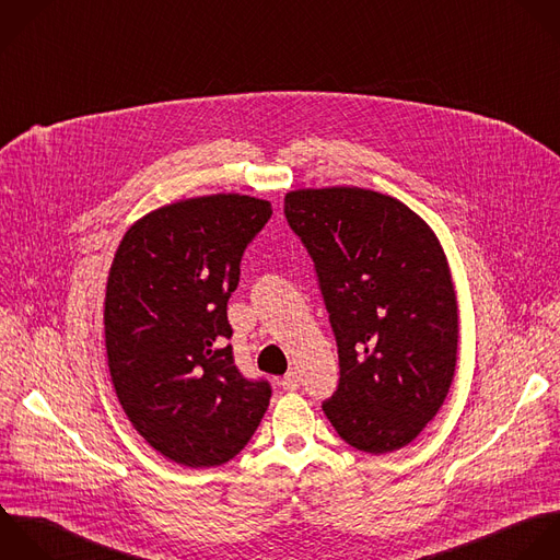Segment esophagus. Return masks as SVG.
<instances>
[{
    "label": "esophagus",
    "instance_id": "1",
    "mask_svg": "<svg viewBox=\"0 0 560 560\" xmlns=\"http://www.w3.org/2000/svg\"><path fill=\"white\" fill-rule=\"evenodd\" d=\"M299 382H301L299 373H296V371H290V373L281 380V386H283V390H296V388H299Z\"/></svg>",
    "mask_w": 560,
    "mask_h": 560
}]
</instances>
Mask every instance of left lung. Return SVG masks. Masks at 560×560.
I'll list each match as a JSON object with an SVG mask.
<instances>
[{
	"mask_svg": "<svg viewBox=\"0 0 560 560\" xmlns=\"http://www.w3.org/2000/svg\"><path fill=\"white\" fill-rule=\"evenodd\" d=\"M283 211L314 259L338 342L327 419L373 456L410 445L441 410L458 360V301L436 233L364 187L294 189Z\"/></svg>",
	"mask_w": 560,
	"mask_h": 560,
	"instance_id": "1",
	"label": "left lung"
}]
</instances>
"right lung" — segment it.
Returning <instances> with one entry per match:
<instances>
[{"instance_id":"1","label":"right lung","mask_w":560,"mask_h":560,"mask_svg":"<svg viewBox=\"0 0 560 560\" xmlns=\"http://www.w3.org/2000/svg\"><path fill=\"white\" fill-rule=\"evenodd\" d=\"M270 215L255 196L183 198L132 222L115 250L104 296L110 384L139 436L176 465L229 463L268 410V382L233 364L226 303Z\"/></svg>"}]
</instances>
